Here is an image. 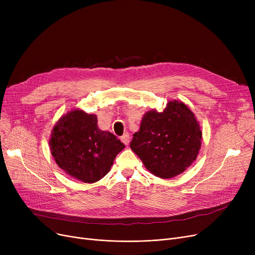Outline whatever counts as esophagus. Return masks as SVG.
<instances>
[{"label":"esophagus","instance_id":"esophagus-1","mask_svg":"<svg viewBox=\"0 0 255 255\" xmlns=\"http://www.w3.org/2000/svg\"><path fill=\"white\" fill-rule=\"evenodd\" d=\"M121 140H122V142H124L125 144H128L129 141H130V135H129V133H125L124 135L121 136Z\"/></svg>","mask_w":255,"mask_h":255}]
</instances>
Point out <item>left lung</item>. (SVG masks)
<instances>
[{"instance_id":"left-lung-1","label":"left lung","mask_w":255,"mask_h":255,"mask_svg":"<svg viewBox=\"0 0 255 255\" xmlns=\"http://www.w3.org/2000/svg\"><path fill=\"white\" fill-rule=\"evenodd\" d=\"M202 130L188 106L170 101L162 113L150 111L133 134L130 148L155 176L180 175L196 159Z\"/></svg>"}]
</instances>
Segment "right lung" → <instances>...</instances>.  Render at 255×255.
<instances>
[{"mask_svg": "<svg viewBox=\"0 0 255 255\" xmlns=\"http://www.w3.org/2000/svg\"><path fill=\"white\" fill-rule=\"evenodd\" d=\"M51 155L69 176L94 183L110 171L116 156L125 145L109 131L97 126V117L71 111L53 127L49 139Z\"/></svg>", "mask_w": 255, "mask_h": 255, "instance_id": "add662e5", "label": "right lung"}]
</instances>
